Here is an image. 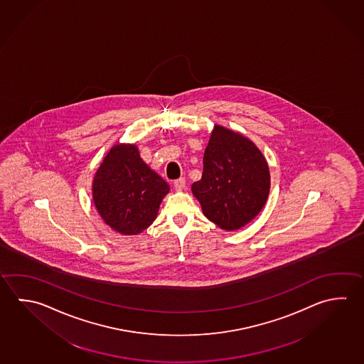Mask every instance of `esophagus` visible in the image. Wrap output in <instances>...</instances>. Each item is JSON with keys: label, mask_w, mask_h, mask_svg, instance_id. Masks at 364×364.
I'll list each match as a JSON object with an SVG mask.
<instances>
[{"label": "esophagus", "mask_w": 364, "mask_h": 364, "mask_svg": "<svg viewBox=\"0 0 364 364\" xmlns=\"http://www.w3.org/2000/svg\"><path fill=\"white\" fill-rule=\"evenodd\" d=\"M173 185H174V188L177 190V191H182L183 188H185L186 185V179L185 178H178L176 179L174 182H173Z\"/></svg>", "instance_id": "1"}]
</instances>
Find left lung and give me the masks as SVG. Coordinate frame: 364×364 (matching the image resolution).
<instances>
[{
  "instance_id": "1",
  "label": "left lung",
  "mask_w": 364,
  "mask_h": 364,
  "mask_svg": "<svg viewBox=\"0 0 364 364\" xmlns=\"http://www.w3.org/2000/svg\"><path fill=\"white\" fill-rule=\"evenodd\" d=\"M269 187V168L255 144L225 127H214L203 176L191 186L206 218L225 231L240 230L263 209Z\"/></svg>"
}]
</instances>
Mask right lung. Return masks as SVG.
<instances>
[{
	"instance_id": "obj_1",
	"label": "right lung",
	"mask_w": 364,
	"mask_h": 364,
	"mask_svg": "<svg viewBox=\"0 0 364 364\" xmlns=\"http://www.w3.org/2000/svg\"><path fill=\"white\" fill-rule=\"evenodd\" d=\"M169 185L139 158L136 145L120 144L107 152L92 182L101 218L122 235H139L158 215Z\"/></svg>"
}]
</instances>
